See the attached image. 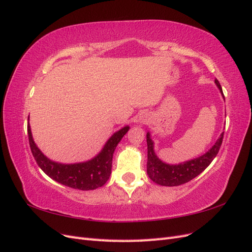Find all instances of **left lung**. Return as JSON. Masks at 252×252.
<instances>
[{"instance_id": "obj_1", "label": "left lung", "mask_w": 252, "mask_h": 252, "mask_svg": "<svg viewBox=\"0 0 252 252\" xmlns=\"http://www.w3.org/2000/svg\"><path fill=\"white\" fill-rule=\"evenodd\" d=\"M216 84L218 85L220 93L223 94L220 84L216 79ZM224 96V94H223ZM224 138V132L220 134V139L213 145L212 148L206 152L200 158L191 159L184 164L180 165H168L163 163L158 159L154 151V142L150 139L149 132L146 135L147 139V173L150 180L162 186H179L185 183L191 181L200 173H202L210 163L213 161L218 155Z\"/></svg>"}]
</instances>
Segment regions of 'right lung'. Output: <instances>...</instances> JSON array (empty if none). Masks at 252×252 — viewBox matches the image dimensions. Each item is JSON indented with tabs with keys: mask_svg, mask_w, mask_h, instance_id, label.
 <instances>
[{
	"mask_svg": "<svg viewBox=\"0 0 252 252\" xmlns=\"http://www.w3.org/2000/svg\"><path fill=\"white\" fill-rule=\"evenodd\" d=\"M128 130L129 127L126 126L114 133L106 143L100 155H97L90 161L65 165L52 162L42 154L32 140L30 126H27L30 149H32V156L40 168L52 180L65 186L80 190H94L102 187L108 181L112 168L114 149Z\"/></svg>",
	"mask_w": 252,
	"mask_h": 252,
	"instance_id": "1",
	"label": "right lung"
}]
</instances>
